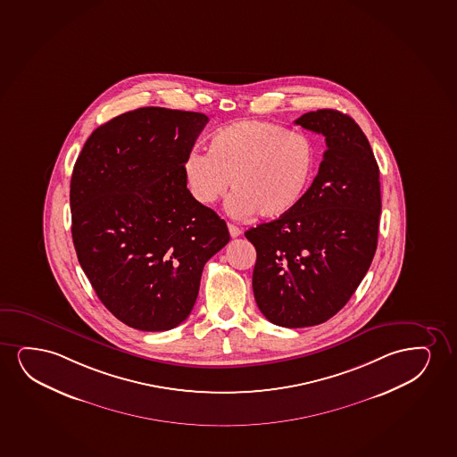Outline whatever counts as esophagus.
<instances>
[{
    "instance_id": "obj_1",
    "label": "esophagus",
    "mask_w": 457,
    "mask_h": 457,
    "mask_svg": "<svg viewBox=\"0 0 457 457\" xmlns=\"http://www.w3.org/2000/svg\"><path fill=\"white\" fill-rule=\"evenodd\" d=\"M228 229H229V236H231L232 238L238 237V236L242 234V231L238 229L237 226L232 225V223H228Z\"/></svg>"
}]
</instances>
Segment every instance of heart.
Returning <instances> with one entry per match:
<instances>
[{"mask_svg": "<svg viewBox=\"0 0 457 457\" xmlns=\"http://www.w3.org/2000/svg\"><path fill=\"white\" fill-rule=\"evenodd\" d=\"M318 161L320 150L309 135L267 120H240L213 131L208 154H186L184 184L202 206L217 202L229 184L232 215L278 219L309 192Z\"/></svg>", "mask_w": 457, "mask_h": 457, "instance_id": "b5f03b06", "label": "heart"}]
</instances>
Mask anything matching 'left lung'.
I'll list each match as a JSON object with an SVG mask.
<instances>
[{"label": "left lung", "instance_id": "8db88e82", "mask_svg": "<svg viewBox=\"0 0 457 457\" xmlns=\"http://www.w3.org/2000/svg\"><path fill=\"white\" fill-rule=\"evenodd\" d=\"M326 137L327 150L296 208L245 232L254 245L255 303L276 326L330 320L368 273L378 242L379 169L368 137L338 110L295 120Z\"/></svg>", "mask_w": 457, "mask_h": 457}]
</instances>
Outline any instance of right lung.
<instances>
[{"label":"right lung","mask_w":457,"mask_h":457,"mask_svg":"<svg viewBox=\"0 0 457 457\" xmlns=\"http://www.w3.org/2000/svg\"><path fill=\"white\" fill-rule=\"evenodd\" d=\"M206 114L144 107L96 129L74 164L79 263L124 324L164 332L187 320L204 263L229 242L225 220L189 195L183 160Z\"/></svg>","instance_id":"1"}]
</instances>
